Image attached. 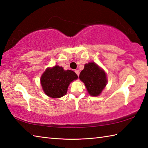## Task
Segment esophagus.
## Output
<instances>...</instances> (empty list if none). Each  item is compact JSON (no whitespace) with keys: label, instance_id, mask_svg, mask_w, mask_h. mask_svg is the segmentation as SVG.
Wrapping results in <instances>:
<instances>
[{"label":"esophagus","instance_id":"1","mask_svg":"<svg viewBox=\"0 0 148 148\" xmlns=\"http://www.w3.org/2000/svg\"><path fill=\"white\" fill-rule=\"evenodd\" d=\"M75 72H76V74L77 75V76H79V70H75Z\"/></svg>","mask_w":148,"mask_h":148}]
</instances>
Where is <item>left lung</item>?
Wrapping results in <instances>:
<instances>
[{
	"label": "left lung",
	"mask_w": 148,
	"mask_h": 148,
	"mask_svg": "<svg viewBox=\"0 0 148 148\" xmlns=\"http://www.w3.org/2000/svg\"><path fill=\"white\" fill-rule=\"evenodd\" d=\"M79 79L86 86L89 94L92 96L99 95L107 84L105 72L93 62L84 65L79 74Z\"/></svg>",
	"instance_id": "left-lung-1"
}]
</instances>
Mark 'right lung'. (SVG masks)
<instances>
[{
  "mask_svg": "<svg viewBox=\"0 0 148 148\" xmlns=\"http://www.w3.org/2000/svg\"><path fill=\"white\" fill-rule=\"evenodd\" d=\"M77 77L74 71H64L62 67L56 65L44 72L40 82L47 95L52 98H60L65 95L69 84Z\"/></svg>",
  "mask_w": 148,
  "mask_h": 148,
  "instance_id": "1",
  "label": "right lung"
}]
</instances>
